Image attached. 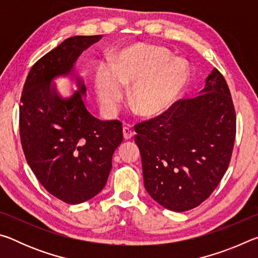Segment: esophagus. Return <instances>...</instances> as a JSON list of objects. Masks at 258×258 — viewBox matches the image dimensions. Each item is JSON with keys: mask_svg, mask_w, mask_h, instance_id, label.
<instances>
[{"mask_svg": "<svg viewBox=\"0 0 258 258\" xmlns=\"http://www.w3.org/2000/svg\"><path fill=\"white\" fill-rule=\"evenodd\" d=\"M133 135H134V132L132 130L128 128V127H123V137H124L125 140L132 139Z\"/></svg>", "mask_w": 258, "mask_h": 258, "instance_id": "34e87169", "label": "esophagus"}]
</instances>
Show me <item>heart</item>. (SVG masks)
<instances>
[{
  "mask_svg": "<svg viewBox=\"0 0 258 258\" xmlns=\"http://www.w3.org/2000/svg\"><path fill=\"white\" fill-rule=\"evenodd\" d=\"M187 61L173 56L164 46L138 44L123 51L110 64H100L94 76L98 101L113 115L131 87L130 102L140 116L156 118L167 112L190 82Z\"/></svg>",
  "mask_w": 258,
  "mask_h": 258,
  "instance_id": "b5f03b06",
  "label": "heart"
}]
</instances>
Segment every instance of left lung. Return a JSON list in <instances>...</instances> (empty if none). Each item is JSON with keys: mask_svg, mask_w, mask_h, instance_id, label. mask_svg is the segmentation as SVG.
I'll return each mask as SVG.
<instances>
[{"mask_svg": "<svg viewBox=\"0 0 258 258\" xmlns=\"http://www.w3.org/2000/svg\"><path fill=\"white\" fill-rule=\"evenodd\" d=\"M135 132L151 198L173 212L199 206L224 176L234 145L235 112L224 77L214 68L199 95L138 124Z\"/></svg>", "mask_w": 258, "mask_h": 258, "instance_id": "8db88e82", "label": "left lung"}]
</instances>
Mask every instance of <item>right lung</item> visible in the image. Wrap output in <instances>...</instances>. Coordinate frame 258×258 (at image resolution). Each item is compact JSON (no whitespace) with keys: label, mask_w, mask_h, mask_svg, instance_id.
<instances>
[{"label":"right lung","mask_w":258,"mask_h":258,"mask_svg":"<svg viewBox=\"0 0 258 258\" xmlns=\"http://www.w3.org/2000/svg\"><path fill=\"white\" fill-rule=\"evenodd\" d=\"M102 35L73 36L37 61L26 78L19 107L26 160L41 184L62 202L77 205L106 185L115 150L123 141L118 120H100L87 111L86 87L75 71L82 52ZM68 77L78 89L62 97L54 80Z\"/></svg>","instance_id":"obj_1"}]
</instances>
